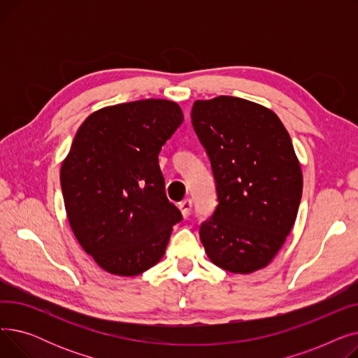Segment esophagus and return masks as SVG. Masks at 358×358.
<instances>
[{
	"label": "esophagus",
	"instance_id": "esophagus-1",
	"mask_svg": "<svg viewBox=\"0 0 358 358\" xmlns=\"http://www.w3.org/2000/svg\"><path fill=\"white\" fill-rule=\"evenodd\" d=\"M178 208H180V210H181L182 217L187 219V217L190 216V212H192V208H193V203H192L190 199H185V200H182V201L178 204Z\"/></svg>",
	"mask_w": 358,
	"mask_h": 358
}]
</instances>
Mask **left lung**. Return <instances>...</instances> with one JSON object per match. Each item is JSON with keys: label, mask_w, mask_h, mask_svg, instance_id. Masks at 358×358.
Listing matches in <instances>:
<instances>
[{"label": "left lung", "mask_w": 358, "mask_h": 358, "mask_svg": "<svg viewBox=\"0 0 358 358\" xmlns=\"http://www.w3.org/2000/svg\"><path fill=\"white\" fill-rule=\"evenodd\" d=\"M192 122L215 176L219 204L200 239L215 266L267 267L290 234L303 176L289 131L264 106L229 96L197 100Z\"/></svg>", "instance_id": "left-lung-1"}]
</instances>
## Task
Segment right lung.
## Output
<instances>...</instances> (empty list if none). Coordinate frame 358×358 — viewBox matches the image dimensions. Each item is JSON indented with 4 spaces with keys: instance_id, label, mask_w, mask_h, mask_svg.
<instances>
[{
    "instance_id": "right-lung-1",
    "label": "right lung",
    "mask_w": 358,
    "mask_h": 358,
    "mask_svg": "<svg viewBox=\"0 0 358 358\" xmlns=\"http://www.w3.org/2000/svg\"><path fill=\"white\" fill-rule=\"evenodd\" d=\"M182 120L174 101H130L91 113L72 141L61 166L66 216L83 250L110 274L154 267L181 220L158 154Z\"/></svg>"
}]
</instances>
